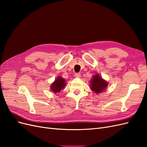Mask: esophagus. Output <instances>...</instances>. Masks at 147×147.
Masks as SVG:
<instances>
[{
    "label": "esophagus",
    "mask_w": 147,
    "mask_h": 147,
    "mask_svg": "<svg viewBox=\"0 0 147 147\" xmlns=\"http://www.w3.org/2000/svg\"><path fill=\"white\" fill-rule=\"evenodd\" d=\"M75 77H77V78H80L81 77V74L80 73H76L75 75Z\"/></svg>",
    "instance_id": "1"
}]
</instances>
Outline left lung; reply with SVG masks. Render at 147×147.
<instances>
[{
    "mask_svg": "<svg viewBox=\"0 0 147 147\" xmlns=\"http://www.w3.org/2000/svg\"><path fill=\"white\" fill-rule=\"evenodd\" d=\"M90 82L91 90L96 94L103 92L108 86V82L102 79L99 74L93 75Z\"/></svg>",
    "mask_w": 147,
    "mask_h": 147,
    "instance_id": "left-lung-1",
    "label": "left lung"
}]
</instances>
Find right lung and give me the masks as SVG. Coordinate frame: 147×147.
Listing matches in <instances>:
<instances>
[{
    "mask_svg": "<svg viewBox=\"0 0 147 147\" xmlns=\"http://www.w3.org/2000/svg\"><path fill=\"white\" fill-rule=\"evenodd\" d=\"M65 84L66 83L65 80L63 77L59 76L51 84L50 89L54 93L59 92L62 90H63L65 86Z\"/></svg>",
    "mask_w": 147,
    "mask_h": 147,
    "instance_id": "1",
    "label": "right lung"
}]
</instances>
